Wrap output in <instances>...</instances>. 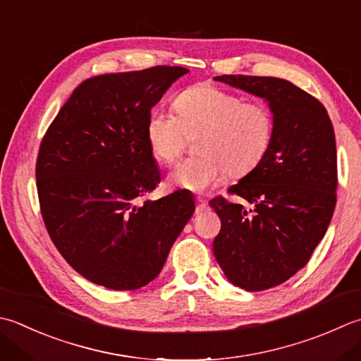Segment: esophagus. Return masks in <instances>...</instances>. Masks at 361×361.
<instances>
[{"label":"esophagus","mask_w":361,"mask_h":361,"mask_svg":"<svg viewBox=\"0 0 361 361\" xmlns=\"http://www.w3.org/2000/svg\"><path fill=\"white\" fill-rule=\"evenodd\" d=\"M195 202H197V213H202V211L207 209L208 203H207V200L202 199V197H197Z\"/></svg>","instance_id":"34e87169"}]
</instances>
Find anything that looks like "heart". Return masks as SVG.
Wrapping results in <instances>:
<instances>
[{
	"mask_svg": "<svg viewBox=\"0 0 361 361\" xmlns=\"http://www.w3.org/2000/svg\"><path fill=\"white\" fill-rule=\"evenodd\" d=\"M173 112L153 109L145 136L153 158L171 164L194 139L197 154L183 159L169 175L172 186L204 190L222 178L253 171L274 137L272 111L263 103H247L243 97L208 84L188 87L173 100Z\"/></svg>",
	"mask_w": 361,
	"mask_h": 361,
	"instance_id": "heart-1",
	"label": "heart"
}]
</instances>
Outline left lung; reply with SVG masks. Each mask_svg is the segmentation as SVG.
Returning a JSON list of instances; mask_svg holds the SVG:
<instances>
[{"mask_svg": "<svg viewBox=\"0 0 361 361\" xmlns=\"http://www.w3.org/2000/svg\"><path fill=\"white\" fill-rule=\"evenodd\" d=\"M214 80L264 98L274 116L269 152L228 189L253 209L221 195L209 202L222 224L213 252L225 277L245 291H263L300 271L329 228L338 186L334 125L317 98L281 78Z\"/></svg>", "mask_w": 361, "mask_h": 361, "instance_id": "left-lung-1", "label": "left lung"}]
</instances>
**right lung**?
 Returning <instances> with one entry per match:
<instances>
[{"label":"right lung","instance_id":"obj_1","mask_svg":"<svg viewBox=\"0 0 361 361\" xmlns=\"http://www.w3.org/2000/svg\"><path fill=\"white\" fill-rule=\"evenodd\" d=\"M188 68L106 73L78 86L40 142V213L56 249L95 285L131 291L161 272L194 214L186 190L139 197L161 181L148 148V114Z\"/></svg>","mask_w":361,"mask_h":361}]
</instances>
